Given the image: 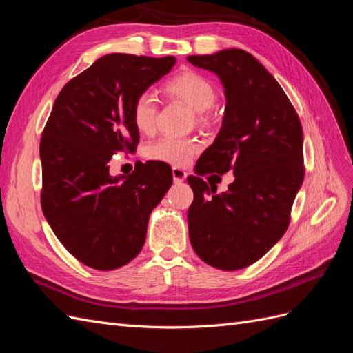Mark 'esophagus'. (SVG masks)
Here are the masks:
<instances>
[{"instance_id":"34e87169","label":"esophagus","mask_w":353,"mask_h":353,"mask_svg":"<svg viewBox=\"0 0 353 353\" xmlns=\"http://www.w3.org/2000/svg\"><path fill=\"white\" fill-rule=\"evenodd\" d=\"M172 176H174L175 183H183V181L187 178V172H185L184 169L174 166V168H172Z\"/></svg>"}]
</instances>
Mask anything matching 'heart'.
Segmentation results:
<instances>
[{"label": "heart", "mask_w": 353, "mask_h": 353, "mask_svg": "<svg viewBox=\"0 0 353 353\" xmlns=\"http://www.w3.org/2000/svg\"><path fill=\"white\" fill-rule=\"evenodd\" d=\"M163 92L170 99L184 101L194 110L197 122L208 121V110L216 101V88L209 78L196 70H183L163 83ZM131 117L141 134H152L156 128L157 101L150 92L138 94L131 105ZM201 147L194 137H163L147 147L145 156L174 166L187 165Z\"/></svg>", "instance_id": "1"}]
</instances>
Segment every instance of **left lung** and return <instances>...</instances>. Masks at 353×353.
I'll list each match as a JSON object with an SVG mask.
<instances>
[{
	"mask_svg": "<svg viewBox=\"0 0 353 353\" xmlns=\"http://www.w3.org/2000/svg\"><path fill=\"white\" fill-rule=\"evenodd\" d=\"M216 73L225 88V114L215 141L187 183L190 241L213 268H245L279 241L290 223L294 197L305 176L303 131L299 116L272 74L248 51L228 48L188 56ZM232 170L236 179L218 195L200 174Z\"/></svg>",
	"mask_w": 353,
	"mask_h": 353,
	"instance_id": "8db88e82",
	"label": "left lung"
}]
</instances>
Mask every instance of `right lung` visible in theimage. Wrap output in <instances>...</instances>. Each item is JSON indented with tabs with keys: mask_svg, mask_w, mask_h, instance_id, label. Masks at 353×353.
Returning a JSON list of instances; mask_svg holds the SVG:
<instances>
[{
	"mask_svg": "<svg viewBox=\"0 0 353 353\" xmlns=\"http://www.w3.org/2000/svg\"><path fill=\"white\" fill-rule=\"evenodd\" d=\"M176 59L103 56L70 79L42 131L41 206L56 237L83 265L112 271L141 252L152 210L172 185L168 163L135 165L112 176L116 153H135L131 105Z\"/></svg>",
	"mask_w": 353,
	"mask_h": 353,
	"instance_id": "1",
	"label": "right lung"
}]
</instances>
